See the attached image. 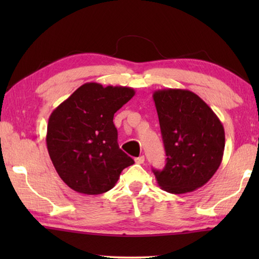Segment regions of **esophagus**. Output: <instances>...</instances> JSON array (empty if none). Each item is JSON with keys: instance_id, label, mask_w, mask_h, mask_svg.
<instances>
[{"instance_id": "34e87169", "label": "esophagus", "mask_w": 259, "mask_h": 259, "mask_svg": "<svg viewBox=\"0 0 259 259\" xmlns=\"http://www.w3.org/2000/svg\"><path fill=\"white\" fill-rule=\"evenodd\" d=\"M144 161H145V156H144V155L138 156V157H136V159H135V162H136V163H138V164H143Z\"/></svg>"}]
</instances>
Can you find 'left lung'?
<instances>
[{"instance_id":"obj_1","label":"left lung","mask_w":259,"mask_h":259,"mask_svg":"<svg viewBox=\"0 0 259 259\" xmlns=\"http://www.w3.org/2000/svg\"><path fill=\"white\" fill-rule=\"evenodd\" d=\"M166 163L153 170L162 190L193 192L210 181L222 163L225 131L221 120L198 95L184 89L153 94Z\"/></svg>"}]
</instances>
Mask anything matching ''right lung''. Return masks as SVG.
I'll return each instance as SVG.
<instances>
[{
	"label": "right lung",
	"mask_w": 259,
	"mask_h": 259,
	"mask_svg": "<svg viewBox=\"0 0 259 259\" xmlns=\"http://www.w3.org/2000/svg\"><path fill=\"white\" fill-rule=\"evenodd\" d=\"M135 96L129 87L84 83L54 109L47 147L59 177L77 193L97 195L115 186L134 160L120 150L113 123L116 111Z\"/></svg>",
	"instance_id": "1"
}]
</instances>
